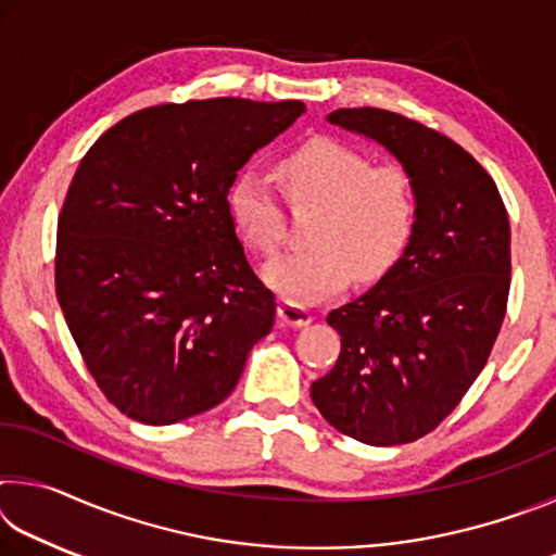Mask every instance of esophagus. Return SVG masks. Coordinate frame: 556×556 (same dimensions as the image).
I'll list each match as a JSON object with an SVG mask.
<instances>
[{"label":"esophagus","instance_id":"esophagus-1","mask_svg":"<svg viewBox=\"0 0 556 556\" xmlns=\"http://www.w3.org/2000/svg\"><path fill=\"white\" fill-rule=\"evenodd\" d=\"M279 321L291 326V328H301V326H308L314 321V314L301 304H294V301H281V304H279Z\"/></svg>","mask_w":556,"mask_h":556}]
</instances>
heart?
<instances>
[{"label":"heart","mask_w":556,"mask_h":556,"mask_svg":"<svg viewBox=\"0 0 556 556\" xmlns=\"http://www.w3.org/2000/svg\"><path fill=\"white\" fill-rule=\"evenodd\" d=\"M277 176L294 211H314L304 250L265 265V281L294 304L341 291L355 275L380 279L397 265L417 225V193L400 166H372L333 137H314L281 159ZM228 213L250 250L269 255L285 235L277 193L255 172L228 188Z\"/></svg>","instance_id":"1"}]
</instances>
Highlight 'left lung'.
Wrapping results in <instances>:
<instances>
[{
	"label": "left lung",
	"mask_w": 556,
	"mask_h": 556,
	"mask_svg": "<svg viewBox=\"0 0 556 556\" xmlns=\"http://www.w3.org/2000/svg\"><path fill=\"white\" fill-rule=\"evenodd\" d=\"M326 119L397 159L417 193V225L397 265L328 314L341 355L312 400L345 437L409 444L437 429L485 368L510 291V220L485 168L439 131L378 108Z\"/></svg>",
	"instance_id": "left-lung-1"
}]
</instances>
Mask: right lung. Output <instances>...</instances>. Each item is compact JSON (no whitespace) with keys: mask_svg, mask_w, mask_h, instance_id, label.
<instances>
[{"mask_svg":"<svg viewBox=\"0 0 556 556\" xmlns=\"http://www.w3.org/2000/svg\"><path fill=\"white\" fill-rule=\"evenodd\" d=\"M299 100L156 105L110 127L75 172L55 240V296L98 388L166 427L213 409L275 326L228 213L250 156Z\"/></svg>","mask_w":556,"mask_h":556,"instance_id":"obj_1","label":"right lung"}]
</instances>
